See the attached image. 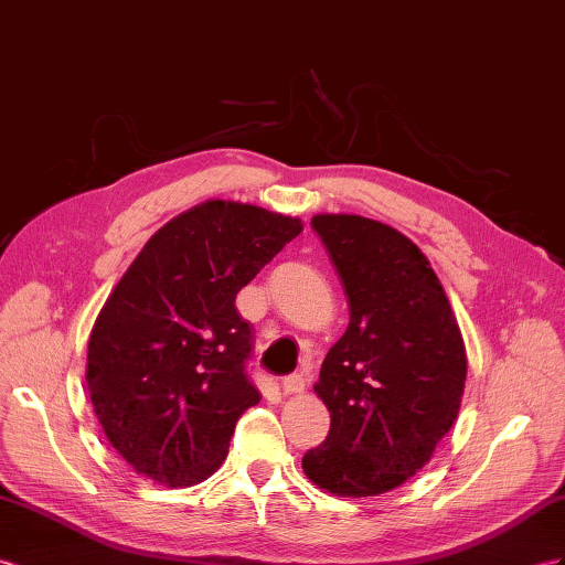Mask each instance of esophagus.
Segmentation results:
<instances>
[{"label": "esophagus", "mask_w": 565, "mask_h": 565, "mask_svg": "<svg viewBox=\"0 0 565 565\" xmlns=\"http://www.w3.org/2000/svg\"><path fill=\"white\" fill-rule=\"evenodd\" d=\"M281 388L284 394H302L306 392V380H302V374H288L281 380Z\"/></svg>", "instance_id": "esophagus-1"}]
</instances>
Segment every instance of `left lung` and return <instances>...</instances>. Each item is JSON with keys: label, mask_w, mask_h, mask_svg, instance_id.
Wrapping results in <instances>:
<instances>
[{"label": "left lung", "mask_w": 565, "mask_h": 565, "mask_svg": "<svg viewBox=\"0 0 565 565\" xmlns=\"http://www.w3.org/2000/svg\"><path fill=\"white\" fill-rule=\"evenodd\" d=\"M349 298L315 392L331 415L302 470L337 497H377L427 466L454 427L468 358L429 259L401 231L358 214H315Z\"/></svg>", "instance_id": "1"}]
</instances>
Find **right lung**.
I'll return each instance as SVG.
<instances>
[{
  "label": "right lung",
  "instance_id": "right-lung-1",
  "mask_svg": "<svg viewBox=\"0 0 565 565\" xmlns=\"http://www.w3.org/2000/svg\"><path fill=\"white\" fill-rule=\"evenodd\" d=\"M300 231L298 216L207 200L167 222L126 269L95 320L85 382L138 475L191 487L224 462L238 417L259 403L236 294Z\"/></svg>",
  "mask_w": 565,
  "mask_h": 565
}]
</instances>
